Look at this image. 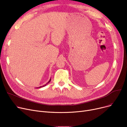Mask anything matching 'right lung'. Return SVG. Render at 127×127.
Returning <instances> with one entry per match:
<instances>
[{
  "label": "right lung",
  "mask_w": 127,
  "mask_h": 127,
  "mask_svg": "<svg viewBox=\"0 0 127 127\" xmlns=\"http://www.w3.org/2000/svg\"><path fill=\"white\" fill-rule=\"evenodd\" d=\"M51 80V78H50V80L49 81V82H48V83H46V84H45V85H43V86H40V87H36V88H41V87H44L45 86H46V85H47V84H49V83L50 82Z\"/></svg>",
  "instance_id": "right-lung-1"
}]
</instances>
